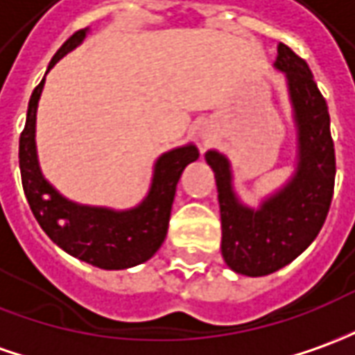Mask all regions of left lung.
Instances as JSON below:
<instances>
[{
  "instance_id": "8db88e82",
  "label": "left lung",
  "mask_w": 355,
  "mask_h": 355,
  "mask_svg": "<svg viewBox=\"0 0 355 355\" xmlns=\"http://www.w3.org/2000/svg\"><path fill=\"white\" fill-rule=\"evenodd\" d=\"M276 67L286 71L299 126L297 177L260 209L243 208L231 190L229 161L208 151L221 211V254L231 270L266 276L284 268L319 235L330 209L336 177L329 105L309 66L289 46H278Z\"/></svg>"
}]
</instances>
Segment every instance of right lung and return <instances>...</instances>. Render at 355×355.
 Listing matches in <instances>:
<instances>
[{
  "instance_id": "add662e5",
  "label": "right lung",
  "mask_w": 355,
  "mask_h": 355,
  "mask_svg": "<svg viewBox=\"0 0 355 355\" xmlns=\"http://www.w3.org/2000/svg\"><path fill=\"white\" fill-rule=\"evenodd\" d=\"M83 36L85 28H79L69 36L56 56L52 58L50 67L79 44ZM42 85L44 79L33 91L26 110L25 130L19 137V167L23 190L38 225L58 247L98 268L122 270L146 262L157 252L167 237L178 178L188 163L196 161L200 155L198 149L194 146L178 147L159 157L149 196L136 209L110 211L71 204L42 178L36 161L35 122Z\"/></svg>"
}]
</instances>
